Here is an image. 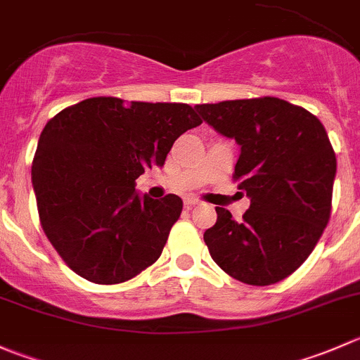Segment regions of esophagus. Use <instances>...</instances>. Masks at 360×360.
Instances as JSON below:
<instances>
[{"mask_svg": "<svg viewBox=\"0 0 360 360\" xmlns=\"http://www.w3.org/2000/svg\"><path fill=\"white\" fill-rule=\"evenodd\" d=\"M198 204H200V202H198V198H195V197L184 198V205H186V207H193V205H198Z\"/></svg>", "mask_w": 360, "mask_h": 360, "instance_id": "34e87169", "label": "esophagus"}]
</instances>
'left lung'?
I'll list each match as a JSON object with an SVG mask.
<instances>
[{
    "instance_id": "1",
    "label": "left lung",
    "mask_w": 360,
    "mask_h": 360,
    "mask_svg": "<svg viewBox=\"0 0 360 360\" xmlns=\"http://www.w3.org/2000/svg\"><path fill=\"white\" fill-rule=\"evenodd\" d=\"M195 109L240 146L233 179L251 200L240 221L216 207L218 219L204 232L212 260L246 285L285 280L304 264L330 218L336 155L326 128L274 96Z\"/></svg>"
}]
</instances>
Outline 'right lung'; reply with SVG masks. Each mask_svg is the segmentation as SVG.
Returning <instances> with one entry per match:
<instances>
[{
    "label": "right lung",
    "instance_id": "1",
    "mask_svg": "<svg viewBox=\"0 0 360 360\" xmlns=\"http://www.w3.org/2000/svg\"><path fill=\"white\" fill-rule=\"evenodd\" d=\"M200 123L186 103L96 96L45 124L31 181L41 229L73 273L116 285L158 260L183 200L139 197L135 179L162 167L176 139Z\"/></svg>",
    "mask_w": 360,
    "mask_h": 360
}]
</instances>
